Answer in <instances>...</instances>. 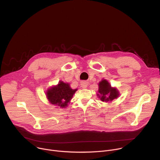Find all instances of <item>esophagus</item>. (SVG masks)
<instances>
[{
	"label": "esophagus",
	"instance_id": "obj_1",
	"mask_svg": "<svg viewBox=\"0 0 160 160\" xmlns=\"http://www.w3.org/2000/svg\"><path fill=\"white\" fill-rule=\"evenodd\" d=\"M80 85H81V87H82L83 88H87V86H88V83H87V82H85V81H83V82H81Z\"/></svg>",
	"mask_w": 160,
	"mask_h": 160
}]
</instances>
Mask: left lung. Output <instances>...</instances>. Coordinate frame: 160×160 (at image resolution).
I'll use <instances>...</instances> for the list:
<instances>
[{
  "mask_svg": "<svg viewBox=\"0 0 160 160\" xmlns=\"http://www.w3.org/2000/svg\"><path fill=\"white\" fill-rule=\"evenodd\" d=\"M98 96L103 102H111L119 96V92L116 88L111 87L106 80H102L99 83Z\"/></svg>",
  "mask_w": 160,
  "mask_h": 160,
  "instance_id": "8db88e82",
  "label": "left lung"
}]
</instances>
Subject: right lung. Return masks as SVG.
I'll use <instances>...</instances> for the list:
<instances>
[{
  "mask_svg": "<svg viewBox=\"0 0 160 160\" xmlns=\"http://www.w3.org/2000/svg\"><path fill=\"white\" fill-rule=\"evenodd\" d=\"M77 88L72 89L70 84L60 81L59 83L49 88L46 92L49 101L59 108H64L70 103Z\"/></svg>",
  "mask_w": 160,
  "mask_h": 160,
  "instance_id": "obj_1",
  "label": "right lung"
}]
</instances>
